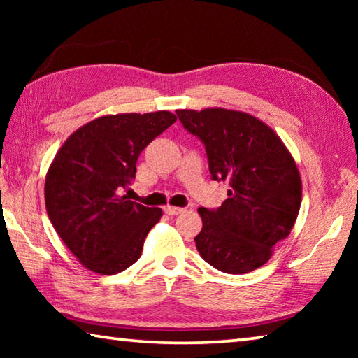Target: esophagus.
Here are the masks:
<instances>
[{"label": "esophagus", "instance_id": "1", "mask_svg": "<svg viewBox=\"0 0 358 358\" xmlns=\"http://www.w3.org/2000/svg\"><path fill=\"white\" fill-rule=\"evenodd\" d=\"M164 211H166L167 215L173 216V215H180V213H183L185 208H181V207H172V205H166V207H164Z\"/></svg>", "mask_w": 358, "mask_h": 358}]
</instances>
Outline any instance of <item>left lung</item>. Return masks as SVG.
Returning <instances> with one entry per match:
<instances>
[{
    "instance_id": "obj_1",
    "label": "left lung",
    "mask_w": 358,
    "mask_h": 358,
    "mask_svg": "<svg viewBox=\"0 0 358 358\" xmlns=\"http://www.w3.org/2000/svg\"><path fill=\"white\" fill-rule=\"evenodd\" d=\"M177 115L203 142L211 178L229 185L220 208H199L197 251L224 273H250L271 257L299 216L301 178L294 157L268 124L246 112L211 107Z\"/></svg>"
}]
</instances>
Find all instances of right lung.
<instances>
[{
    "label": "right lung",
    "mask_w": 358,
    "mask_h": 358,
    "mask_svg": "<svg viewBox=\"0 0 358 358\" xmlns=\"http://www.w3.org/2000/svg\"><path fill=\"white\" fill-rule=\"evenodd\" d=\"M167 110L104 115L66 138L45 175V208L59 238L85 268L115 275L141 257L162 210L120 196L137 157L172 126Z\"/></svg>",
    "instance_id": "1"
}]
</instances>
